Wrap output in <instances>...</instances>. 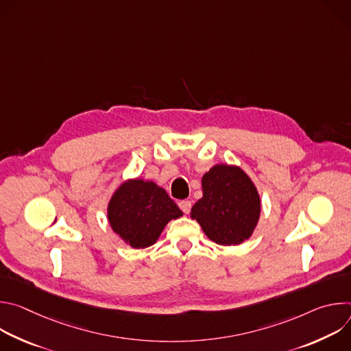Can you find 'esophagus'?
Instances as JSON below:
<instances>
[{"instance_id":"obj_1","label":"esophagus","mask_w":351,"mask_h":351,"mask_svg":"<svg viewBox=\"0 0 351 351\" xmlns=\"http://www.w3.org/2000/svg\"><path fill=\"white\" fill-rule=\"evenodd\" d=\"M179 208L184 214H189L190 210H191V202H189V199H182V202H179Z\"/></svg>"}]
</instances>
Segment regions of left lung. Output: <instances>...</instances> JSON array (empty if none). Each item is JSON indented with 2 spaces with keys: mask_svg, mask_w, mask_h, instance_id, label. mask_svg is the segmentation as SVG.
<instances>
[{
  "mask_svg": "<svg viewBox=\"0 0 351 351\" xmlns=\"http://www.w3.org/2000/svg\"><path fill=\"white\" fill-rule=\"evenodd\" d=\"M203 197L191 208L207 237L236 245L253 234L261 213L258 191L247 173L234 165H214L202 179Z\"/></svg>",
  "mask_w": 351,
  "mask_h": 351,
  "instance_id": "8db88e82",
  "label": "left lung"
}]
</instances>
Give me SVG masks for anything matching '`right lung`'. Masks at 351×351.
Masks as SVG:
<instances>
[{
	"mask_svg": "<svg viewBox=\"0 0 351 351\" xmlns=\"http://www.w3.org/2000/svg\"><path fill=\"white\" fill-rule=\"evenodd\" d=\"M182 215L162 187L143 179L123 182L108 203L112 230L133 248L153 245L167 223Z\"/></svg>",
	"mask_w": 351,
	"mask_h": 351,
	"instance_id": "right-lung-1",
	"label": "right lung"
}]
</instances>
